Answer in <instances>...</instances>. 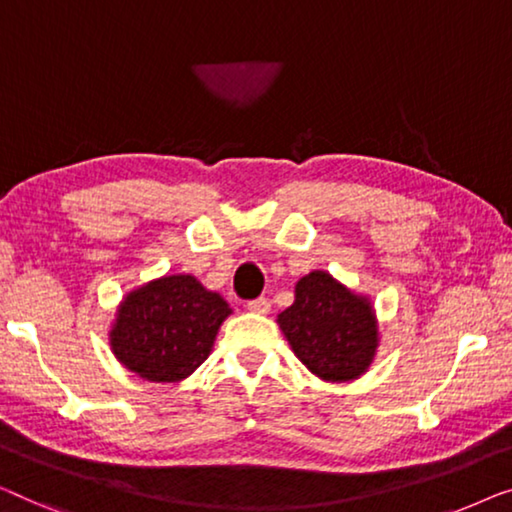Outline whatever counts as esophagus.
Listing matches in <instances>:
<instances>
[{
  "mask_svg": "<svg viewBox=\"0 0 512 512\" xmlns=\"http://www.w3.org/2000/svg\"><path fill=\"white\" fill-rule=\"evenodd\" d=\"M248 311H250V313H257V315H266V313L271 311V304H269V299L259 297V299L248 301Z\"/></svg>",
  "mask_w": 512,
  "mask_h": 512,
  "instance_id": "34e87169",
  "label": "esophagus"
}]
</instances>
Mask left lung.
Listing matches in <instances>:
<instances>
[{"label": "left lung", "mask_w": 512, "mask_h": 512, "mask_svg": "<svg viewBox=\"0 0 512 512\" xmlns=\"http://www.w3.org/2000/svg\"><path fill=\"white\" fill-rule=\"evenodd\" d=\"M278 325L301 364L329 383L359 378L376 357L371 301L327 271H311L294 285V304L278 315Z\"/></svg>", "instance_id": "left-lung-1"}]
</instances>
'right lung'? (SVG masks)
Listing matches in <instances>:
<instances>
[{"label": "right lung", "instance_id": "add662e5", "mask_svg": "<svg viewBox=\"0 0 512 512\" xmlns=\"http://www.w3.org/2000/svg\"><path fill=\"white\" fill-rule=\"evenodd\" d=\"M227 315V301L190 273L162 276L120 301L109 331L111 350L143 380L178 383L211 355Z\"/></svg>", "mask_w": 512, "mask_h": 512}]
</instances>
